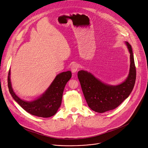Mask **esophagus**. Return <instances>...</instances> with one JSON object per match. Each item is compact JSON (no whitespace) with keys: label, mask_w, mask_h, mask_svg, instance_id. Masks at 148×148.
<instances>
[{"label":"esophagus","mask_w":148,"mask_h":148,"mask_svg":"<svg viewBox=\"0 0 148 148\" xmlns=\"http://www.w3.org/2000/svg\"><path fill=\"white\" fill-rule=\"evenodd\" d=\"M71 70L73 73H75L78 70V66L76 63H73V64L71 66Z\"/></svg>","instance_id":"esophagus-1"}]
</instances>
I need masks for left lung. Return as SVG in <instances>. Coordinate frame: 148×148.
Returning a JSON list of instances; mask_svg holds the SVG:
<instances>
[{
    "mask_svg": "<svg viewBox=\"0 0 148 148\" xmlns=\"http://www.w3.org/2000/svg\"><path fill=\"white\" fill-rule=\"evenodd\" d=\"M130 53V70L126 79L118 86H108L101 82L91 73L79 71L78 78L89 107L93 111L102 113L112 110L131 93L136 80V67L132 47L126 42Z\"/></svg>",
    "mask_w": 148,
    "mask_h": 148,
    "instance_id": "left-lung-1",
    "label": "left lung"
}]
</instances>
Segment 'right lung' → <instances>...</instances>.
<instances>
[{"instance_id": "obj_1", "label": "right lung", "mask_w": 148, "mask_h": 148, "mask_svg": "<svg viewBox=\"0 0 148 148\" xmlns=\"http://www.w3.org/2000/svg\"><path fill=\"white\" fill-rule=\"evenodd\" d=\"M10 70L8 74V85L13 99L28 113L39 117L49 118L55 115L60 107L62 93L67 82L71 77V72L68 71L57 75L45 94L32 102L20 99L14 92L10 82Z\"/></svg>"}]
</instances>
